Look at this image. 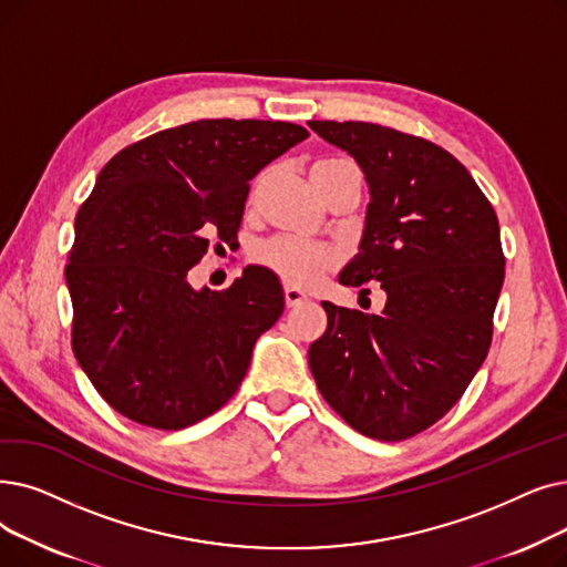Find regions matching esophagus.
<instances>
[{
	"label": "esophagus",
	"mask_w": 567,
	"mask_h": 567,
	"mask_svg": "<svg viewBox=\"0 0 567 567\" xmlns=\"http://www.w3.org/2000/svg\"><path fill=\"white\" fill-rule=\"evenodd\" d=\"M285 301H287V308H297V306H301L303 301H308V297L306 293L301 291V289H297V287H285Z\"/></svg>",
	"instance_id": "esophagus-1"
}]
</instances>
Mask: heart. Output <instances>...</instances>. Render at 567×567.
<instances>
[{
	"label": "heart",
	"instance_id": "obj_1",
	"mask_svg": "<svg viewBox=\"0 0 567 567\" xmlns=\"http://www.w3.org/2000/svg\"><path fill=\"white\" fill-rule=\"evenodd\" d=\"M342 166H354L348 159L331 157V159H319L312 164V171H331ZM255 259L278 274L289 285H312L324 270L333 264V255L327 248H319V245L303 243L289 236H278L266 240L257 250Z\"/></svg>",
	"mask_w": 567,
	"mask_h": 567
}]
</instances>
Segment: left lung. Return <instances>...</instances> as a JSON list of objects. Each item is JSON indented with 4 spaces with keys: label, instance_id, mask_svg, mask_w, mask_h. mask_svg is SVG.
Segmentation results:
<instances>
[{
    "label": "left lung",
    "instance_id": "8db88e82",
    "mask_svg": "<svg viewBox=\"0 0 567 567\" xmlns=\"http://www.w3.org/2000/svg\"><path fill=\"white\" fill-rule=\"evenodd\" d=\"M308 125L354 157L371 194L338 280L386 293L380 315L322 303L310 371L354 431L405 440L445 416L486 359L505 280L498 217L467 168L426 138L371 122Z\"/></svg>",
    "mask_w": 567,
    "mask_h": 567
}]
</instances>
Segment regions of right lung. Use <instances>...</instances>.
I'll return each mask as SVG.
<instances>
[{"label": "right lung", "instance_id": "obj_1", "mask_svg": "<svg viewBox=\"0 0 567 567\" xmlns=\"http://www.w3.org/2000/svg\"><path fill=\"white\" fill-rule=\"evenodd\" d=\"M303 138L291 122L196 120L127 145L96 176L64 270L71 344L127 420L178 431L238 391L285 310L282 285L264 266L223 291L187 274L210 238L236 236L250 181Z\"/></svg>", "mask_w": 567, "mask_h": 567}]
</instances>
